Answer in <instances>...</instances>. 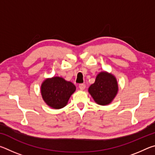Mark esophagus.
Returning <instances> with one entry per match:
<instances>
[{
	"label": "esophagus",
	"instance_id": "obj_1",
	"mask_svg": "<svg viewBox=\"0 0 155 155\" xmlns=\"http://www.w3.org/2000/svg\"><path fill=\"white\" fill-rule=\"evenodd\" d=\"M78 87L80 88V90H85V85L83 83H81V84H79V85H78Z\"/></svg>",
	"mask_w": 155,
	"mask_h": 155
}]
</instances>
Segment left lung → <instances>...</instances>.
<instances>
[{
	"instance_id": "1",
	"label": "left lung",
	"mask_w": 155,
	"mask_h": 155,
	"mask_svg": "<svg viewBox=\"0 0 155 155\" xmlns=\"http://www.w3.org/2000/svg\"><path fill=\"white\" fill-rule=\"evenodd\" d=\"M117 90L116 78L106 72L99 73L95 82L88 90L96 103L101 105H107L111 103L116 96Z\"/></svg>"
}]
</instances>
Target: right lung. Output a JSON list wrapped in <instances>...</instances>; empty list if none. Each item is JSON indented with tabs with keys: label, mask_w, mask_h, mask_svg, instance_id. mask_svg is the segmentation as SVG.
<instances>
[{
	"label": "right lung",
	"mask_w": 155,
	"mask_h": 155,
	"mask_svg": "<svg viewBox=\"0 0 155 155\" xmlns=\"http://www.w3.org/2000/svg\"><path fill=\"white\" fill-rule=\"evenodd\" d=\"M76 90L74 84L61 77L47 78L41 84V94L45 103L52 108L61 109Z\"/></svg>",
	"instance_id": "right-lung-1"
}]
</instances>
